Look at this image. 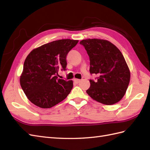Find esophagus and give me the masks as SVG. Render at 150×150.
<instances>
[{
    "instance_id": "esophagus-1",
    "label": "esophagus",
    "mask_w": 150,
    "mask_h": 150,
    "mask_svg": "<svg viewBox=\"0 0 150 150\" xmlns=\"http://www.w3.org/2000/svg\"><path fill=\"white\" fill-rule=\"evenodd\" d=\"M74 81L76 83H79L80 81H81V79H74Z\"/></svg>"
}]
</instances>
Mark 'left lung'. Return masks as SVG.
<instances>
[{
  "label": "left lung",
  "mask_w": 150,
  "mask_h": 150,
  "mask_svg": "<svg viewBox=\"0 0 150 150\" xmlns=\"http://www.w3.org/2000/svg\"><path fill=\"white\" fill-rule=\"evenodd\" d=\"M89 57L90 73L98 76L90 79L86 93L94 100L111 105L124 96L130 80V71L124 56L114 44L106 40H81Z\"/></svg>",
  "instance_id": "obj_1"
}]
</instances>
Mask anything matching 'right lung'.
Segmentation results:
<instances>
[{
  "label": "right lung",
  "instance_id": "add662e5",
  "mask_svg": "<svg viewBox=\"0 0 150 150\" xmlns=\"http://www.w3.org/2000/svg\"><path fill=\"white\" fill-rule=\"evenodd\" d=\"M78 42L69 39L54 40L33 49L27 56L20 84L32 103L50 108L70 93L73 82L58 79V71L66 70V56Z\"/></svg>",
  "mask_w": 150,
  "mask_h": 150
}]
</instances>
